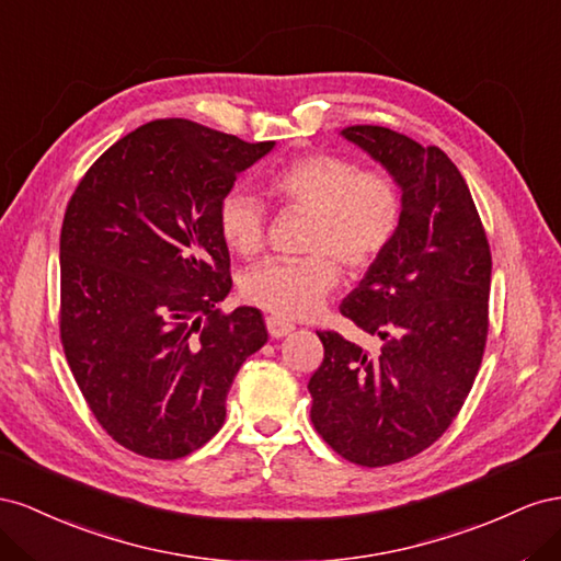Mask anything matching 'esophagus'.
Wrapping results in <instances>:
<instances>
[{"instance_id":"obj_1","label":"esophagus","mask_w":561,"mask_h":561,"mask_svg":"<svg viewBox=\"0 0 561 561\" xmlns=\"http://www.w3.org/2000/svg\"><path fill=\"white\" fill-rule=\"evenodd\" d=\"M265 327H267V333L272 335V339H282V335L294 331V324L286 322V319H282L277 314L265 317Z\"/></svg>"}]
</instances>
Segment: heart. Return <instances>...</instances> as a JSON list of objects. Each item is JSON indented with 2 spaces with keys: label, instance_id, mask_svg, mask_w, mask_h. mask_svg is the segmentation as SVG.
I'll return each mask as SVG.
<instances>
[{
  "label": "heart",
  "instance_id": "heart-1",
  "mask_svg": "<svg viewBox=\"0 0 561 561\" xmlns=\"http://www.w3.org/2000/svg\"><path fill=\"white\" fill-rule=\"evenodd\" d=\"M267 187L284 206L310 214L300 259H270L242 277V294L255 308L282 319L310 317L347 275L374 267L402 228L404 199L392 175L362 171L352 159L310 152L270 175ZM218 232L234 253L255 255L267 234L265 206L244 190L218 204Z\"/></svg>",
  "mask_w": 561,
  "mask_h": 561
}]
</instances>
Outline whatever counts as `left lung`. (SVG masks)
<instances>
[{"mask_svg":"<svg viewBox=\"0 0 561 561\" xmlns=\"http://www.w3.org/2000/svg\"><path fill=\"white\" fill-rule=\"evenodd\" d=\"M402 187L392 247L341 302V314L378 350L317 331L310 419L331 449L364 468L419 456L435 444L472 390L489 333L491 249L456 164L439 148L386 126L341 131Z\"/></svg>","mask_w":561,"mask_h":561,"instance_id":"left-lung-1","label":"left lung"}]
</instances>
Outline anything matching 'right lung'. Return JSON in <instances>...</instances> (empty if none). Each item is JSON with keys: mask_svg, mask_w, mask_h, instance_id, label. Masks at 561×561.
<instances>
[{"mask_svg": "<svg viewBox=\"0 0 561 561\" xmlns=\"http://www.w3.org/2000/svg\"><path fill=\"white\" fill-rule=\"evenodd\" d=\"M275 140L154 119L107 148L60 230V343L91 413L138 456L183 458L226 423L261 310L220 312L232 289L218 204Z\"/></svg>", "mask_w": 561, "mask_h": 561, "instance_id": "add662e5", "label": "right lung"}]
</instances>
